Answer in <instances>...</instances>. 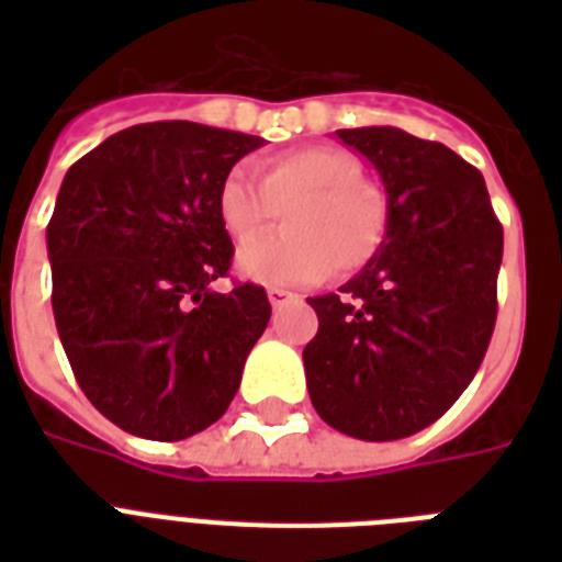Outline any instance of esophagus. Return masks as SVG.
Returning <instances> with one entry per match:
<instances>
[{
  "label": "esophagus",
  "instance_id": "esophagus-1",
  "mask_svg": "<svg viewBox=\"0 0 562 562\" xmlns=\"http://www.w3.org/2000/svg\"><path fill=\"white\" fill-rule=\"evenodd\" d=\"M268 300H271L273 308L285 306V303H291V300H297V294L294 291H285V289H268Z\"/></svg>",
  "mask_w": 562,
  "mask_h": 562
}]
</instances>
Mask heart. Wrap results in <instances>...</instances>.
<instances>
[{
	"label": "heart",
	"mask_w": 562,
	"mask_h": 562,
	"mask_svg": "<svg viewBox=\"0 0 562 562\" xmlns=\"http://www.w3.org/2000/svg\"><path fill=\"white\" fill-rule=\"evenodd\" d=\"M361 183L356 157L338 148H294L259 166L227 171L215 192L221 227L233 241L262 233L285 205V227L238 250V273L262 285H312L338 268L359 271L379 250L384 210Z\"/></svg>",
	"instance_id": "obj_1"
}]
</instances>
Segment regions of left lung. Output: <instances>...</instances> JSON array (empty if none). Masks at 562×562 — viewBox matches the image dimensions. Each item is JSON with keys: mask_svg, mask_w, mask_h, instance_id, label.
Wrapping results in <instances>:
<instances>
[{"mask_svg": "<svg viewBox=\"0 0 562 562\" xmlns=\"http://www.w3.org/2000/svg\"><path fill=\"white\" fill-rule=\"evenodd\" d=\"M387 194L384 241L341 294L308 297L303 350L324 423L400 440L443 417L479 373L496 326L502 224L479 169L400 127L338 131Z\"/></svg>", "mask_w": 562, "mask_h": 562, "instance_id": "left-lung-1", "label": "left lung"}]
</instances>
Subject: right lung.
<instances>
[{"label":"right lung","mask_w":562,"mask_h":562,"mask_svg":"<svg viewBox=\"0 0 562 562\" xmlns=\"http://www.w3.org/2000/svg\"><path fill=\"white\" fill-rule=\"evenodd\" d=\"M262 143L148 122L108 136L60 183L46 227L57 335L87 400L131 435L212 426L268 326L265 289L212 291L233 259L215 192Z\"/></svg>","instance_id":"obj_1"}]
</instances>
